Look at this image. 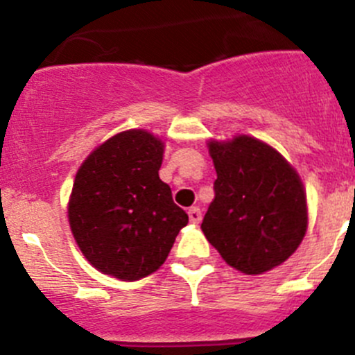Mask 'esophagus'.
<instances>
[{"label":"esophagus","mask_w":355,"mask_h":355,"mask_svg":"<svg viewBox=\"0 0 355 355\" xmlns=\"http://www.w3.org/2000/svg\"><path fill=\"white\" fill-rule=\"evenodd\" d=\"M187 213H189V220H191L192 223H199V222H201L202 213H201V209H199V208H191Z\"/></svg>","instance_id":"34e87169"}]
</instances>
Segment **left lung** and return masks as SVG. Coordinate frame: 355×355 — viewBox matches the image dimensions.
Masks as SVG:
<instances>
[{
	"mask_svg": "<svg viewBox=\"0 0 355 355\" xmlns=\"http://www.w3.org/2000/svg\"><path fill=\"white\" fill-rule=\"evenodd\" d=\"M215 199L201 229L223 260L263 274L295 253L307 230V199L297 171L267 144L241 135L209 142Z\"/></svg>",
	"mask_w": 355,
	"mask_h": 355,
	"instance_id": "left-lung-1",
	"label": "left lung"
}]
</instances>
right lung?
<instances>
[{"label": "right lung", "instance_id": "add662e5", "mask_svg": "<svg viewBox=\"0 0 355 355\" xmlns=\"http://www.w3.org/2000/svg\"><path fill=\"white\" fill-rule=\"evenodd\" d=\"M163 142L144 130L109 139L86 157L69 201L79 250L101 272L137 281L156 272L189 216L159 178Z\"/></svg>", "mask_w": 355, "mask_h": 355}]
</instances>
